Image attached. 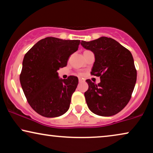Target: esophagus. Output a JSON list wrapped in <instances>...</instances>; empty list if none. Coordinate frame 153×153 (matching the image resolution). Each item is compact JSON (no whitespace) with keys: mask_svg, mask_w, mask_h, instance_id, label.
Instances as JSON below:
<instances>
[{"mask_svg":"<svg viewBox=\"0 0 153 153\" xmlns=\"http://www.w3.org/2000/svg\"><path fill=\"white\" fill-rule=\"evenodd\" d=\"M83 82V80L82 78H79V82Z\"/></svg>","mask_w":153,"mask_h":153,"instance_id":"esophagus-1","label":"esophagus"}]
</instances>
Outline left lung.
Returning <instances> with one entry per match:
<instances>
[{"mask_svg": "<svg viewBox=\"0 0 153 153\" xmlns=\"http://www.w3.org/2000/svg\"><path fill=\"white\" fill-rule=\"evenodd\" d=\"M81 45L94 53L91 74L99 76L97 85L88 79L85 97L89 109L96 115L112 116L121 111L131 99L137 73L131 53L111 38L101 37Z\"/></svg>", "mask_w": 153, "mask_h": 153, "instance_id": "left-lung-1", "label": "left lung"}]
</instances>
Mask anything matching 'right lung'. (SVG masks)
Here are the masks:
<instances>
[{
	"label": "right lung",
	"mask_w": 153,
	"mask_h": 153,
	"mask_svg": "<svg viewBox=\"0 0 153 153\" xmlns=\"http://www.w3.org/2000/svg\"><path fill=\"white\" fill-rule=\"evenodd\" d=\"M79 40L48 37L36 43L24 56L19 80L28 103L36 113L55 117L67 112L78 78L59 77L57 71L65 67L76 52Z\"/></svg>",
	"instance_id": "right-lung-1"
}]
</instances>
